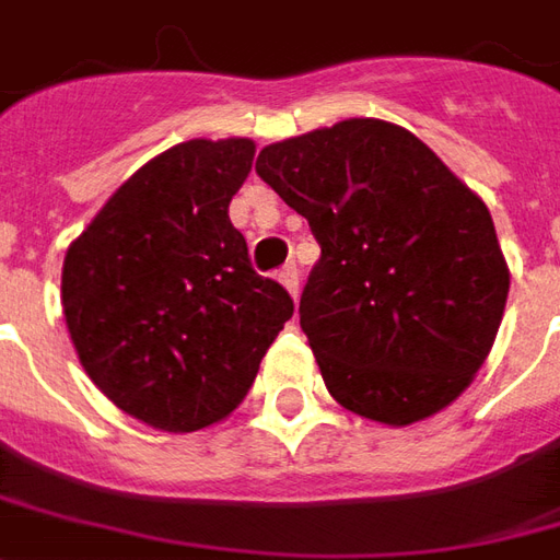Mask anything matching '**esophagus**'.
Wrapping results in <instances>:
<instances>
[{
	"instance_id": "esophagus-1",
	"label": "esophagus",
	"mask_w": 560,
	"mask_h": 560,
	"mask_svg": "<svg viewBox=\"0 0 560 560\" xmlns=\"http://www.w3.org/2000/svg\"><path fill=\"white\" fill-rule=\"evenodd\" d=\"M277 277H280V283L289 289V295H292V299H299V268L289 261V265H283V268H280V273H277Z\"/></svg>"
}]
</instances>
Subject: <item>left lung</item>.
Instances as JSON below:
<instances>
[{
  "label": "left lung",
  "mask_w": 560,
  "mask_h": 560,
  "mask_svg": "<svg viewBox=\"0 0 560 560\" xmlns=\"http://www.w3.org/2000/svg\"><path fill=\"white\" fill-rule=\"evenodd\" d=\"M256 173L323 249L299 314L331 399L390 427L454 402L491 353L509 295L481 198L377 118L265 145Z\"/></svg>",
  "instance_id": "obj_1"
}]
</instances>
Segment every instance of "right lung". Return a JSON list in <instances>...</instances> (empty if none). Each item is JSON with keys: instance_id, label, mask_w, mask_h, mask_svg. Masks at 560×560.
Segmentation results:
<instances>
[{"instance_id": "1", "label": "right lung", "mask_w": 560, "mask_h": 560, "mask_svg": "<svg viewBox=\"0 0 560 560\" xmlns=\"http://www.w3.org/2000/svg\"><path fill=\"white\" fill-rule=\"evenodd\" d=\"M253 140H188L127 179L63 261V317L84 372L167 433L229 418L295 304L249 261L229 203Z\"/></svg>"}]
</instances>
